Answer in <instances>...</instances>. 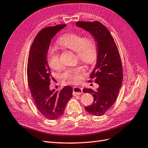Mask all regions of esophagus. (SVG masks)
Listing matches in <instances>:
<instances>
[{"instance_id":"esophagus-1","label":"esophagus","mask_w":148,"mask_h":148,"mask_svg":"<svg viewBox=\"0 0 148 148\" xmlns=\"http://www.w3.org/2000/svg\"><path fill=\"white\" fill-rule=\"evenodd\" d=\"M83 93V90L82 88L78 87V86H75L73 88V96H77V95H81Z\"/></svg>"}]
</instances>
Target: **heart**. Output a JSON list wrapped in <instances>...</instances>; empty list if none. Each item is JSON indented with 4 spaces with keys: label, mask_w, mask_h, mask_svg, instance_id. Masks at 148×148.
<instances>
[{
    "label": "heart",
    "mask_w": 148,
    "mask_h": 148,
    "mask_svg": "<svg viewBox=\"0 0 148 148\" xmlns=\"http://www.w3.org/2000/svg\"><path fill=\"white\" fill-rule=\"evenodd\" d=\"M58 45L63 49L75 51L79 61L87 65L92 64L97 58V46L94 39L90 35L82 36L78 33H67L58 40ZM47 62L53 70H59L62 67L60 53L57 48L50 49L47 52ZM85 69L82 65L65 69L61 77L69 82L75 83L80 79V74Z\"/></svg>",
    "instance_id": "obj_1"
}]
</instances>
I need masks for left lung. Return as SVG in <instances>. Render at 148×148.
<instances>
[{"label": "left lung", "mask_w": 148, "mask_h": 148, "mask_svg": "<svg viewBox=\"0 0 148 148\" xmlns=\"http://www.w3.org/2000/svg\"><path fill=\"white\" fill-rule=\"evenodd\" d=\"M76 25L90 32L97 43V62L90 78L95 79L99 87L97 91L91 88L83 91L91 93L94 98L91 105L85 107V110L99 116L113 106L121 87L123 76L121 57L112 35L101 23L83 21L76 22Z\"/></svg>", "instance_id": "obj_1"}]
</instances>
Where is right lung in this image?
<instances>
[{"label":"right lung","instance_id":"1","mask_svg":"<svg viewBox=\"0 0 148 148\" xmlns=\"http://www.w3.org/2000/svg\"><path fill=\"white\" fill-rule=\"evenodd\" d=\"M66 25L42 29L34 40L28 58L27 79L32 96L40 113L50 120L61 116L72 97L73 89L70 86H64L59 91L50 90L52 76L47 57L51 38Z\"/></svg>","mask_w":148,"mask_h":148}]
</instances>
